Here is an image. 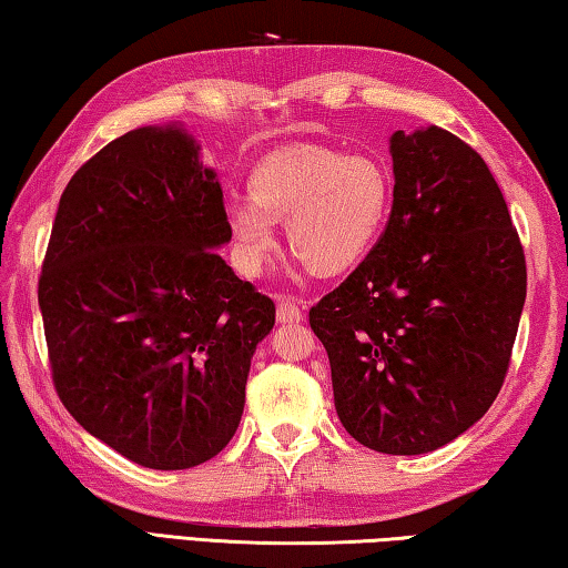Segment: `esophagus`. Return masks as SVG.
Returning a JSON list of instances; mask_svg holds the SVG:
<instances>
[{
	"instance_id": "esophagus-1",
	"label": "esophagus",
	"mask_w": 568,
	"mask_h": 568,
	"mask_svg": "<svg viewBox=\"0 0 568 568\" xmlns=\"http://www.w3.org/2000/svg\"><path fill=\"white\" fill-rule=\"evenodd\" d=\"M302 306L292 296H278V304H276V322L278 324H300L304 322V312Z\"/></svg>"
}]
</instances>
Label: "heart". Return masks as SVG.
I'll return each instance as SVG.
<instances>
[{
    "label": "heart",
    "mask_w": 568,
    "mask_h": 568,
    "mask_svg": "<svg viewBox=\"0 0 568 568\" xmlns=\"http://www.w3.org/2000/svg\"><path fill=\"white\" fill-rule=\"evenodd\" d=\"M246 196L229 204L224 216L232 256L244 274L264 272L276 248V224L284 222L294 256L316 276H336L372 252L392 189L372 156L294 146L248 169Z\"/></svg>",
    "instance_id": "b5f03b06"
}]
</instances>
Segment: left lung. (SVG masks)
Returning <instances> with one entry per match:
<instances>
[{
    "label": "left lung",
    "mask_w": 568,
    "mask_h": 568,
    "mask_svg": "<svg viewBox=\"0 0 568 568\" xmlns=\"http://www.w3.org/2000/svg\"><path fill=\"white\" fill-rule=\"evenodd\" d=\"M394 204L379 242L310 324L332 366L334 406L356 442L442 449L499 394L526 300V262L484 159L422 126L389 139Z\"/></svg>",
    "instance_id": "1"
}]
</instances>
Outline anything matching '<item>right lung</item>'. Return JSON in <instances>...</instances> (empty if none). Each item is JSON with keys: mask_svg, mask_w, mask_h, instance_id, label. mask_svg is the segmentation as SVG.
I'll list each match as a JSON object with an SVG mask.
<instances>
[{"mask_svg": "<svg viewBox=\"0 0 568 568\" xmlns=\"http://www.w3.org/2000/svg\"><path fill=\"white\" fill-rule=\"evenodd\" d=\"M224 216L182 122L114 139L59 199L39 278L57 394L146 469H192L232 442L274 326V302L216 254Z\"/></svg>", "mask_w": 568, "mask_h": 568, "instance_id": "1", "label": "right lung"}]
</instances>
